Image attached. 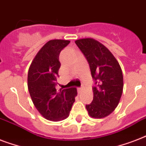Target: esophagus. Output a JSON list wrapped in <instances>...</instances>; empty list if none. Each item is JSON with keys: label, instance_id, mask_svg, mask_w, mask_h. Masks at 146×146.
<instances>
[{"label": "esophagus", "instance_id": "obj_1", "mask_svg": "<svg viewBox=\"0 0 146 146\" xmlns=\"http://www.w3.org/2000/svg\"><path fill=\"white\" fill-rule=\"evenodd\" d=\"M82 90H83V88H78L77 89V91H78V92H79V93H80V92H81L82 91Z\"/></svg>", "mask_w": 146, "mask_h": 146}]
</instances>
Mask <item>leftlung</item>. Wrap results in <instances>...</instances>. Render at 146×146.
<instances>
[{
	"label": "left lung",
	"mask_w": 146,
	"mask_h": 146,
	"mask_svg": "<svg viewBox=\"0 0 146 146\" xmlns=\"http://www.w3.org/2000/svg\"><path fill=\"white\" fill-rule=\"evenodd\" d=\"M89 64L95 80L93 100L86 104L89 115L103 118L117 107L123 89V78L120 64L112 53L96 40L86 38L75 42Z\"/></svg>",
	"instance_id": "obj_1"
}]
</instances>
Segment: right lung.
Wrapping results in <instances>:
<instances>
[{
  "mask_svg": "<svg viewBox=\"0 0 146 146\" xmlns=\"http://www.w3.org/2000/svg\"><path fill=\"white\" fill-rule=\"evenodd\" d=\"M70 42L62 39L48 42L29 69L28 89L32 101L42 117L48 120L60 121L68 117L77 96L76 88L56 89L60 53Z\"/></svg>",
  "mask_w": 146,
  "mask_h": 146,
  "instance_id": "right-lung-1",
  "label": "right lung"
}]
</instances>
